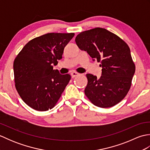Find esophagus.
I'll use <instances>...</instances> for the list:
<instances>
[{
    "mask_svg": "<svg viewBox=\"0 0 150 150\" xmlns=\"http://www.w3.org/2000/svg\"><path fill=\"white\" fill-rule=\"evenodd\" d=\"M80 75V73H79L76 72V71H73V72H72V73H71V77H72L73 78L77 77V76H78V75Z\"/></svg>",
    "mask_w": 150,
    "mask_h": 150,
    "instance_id": "1",
    "label": "esophagus"
}]
</instances>
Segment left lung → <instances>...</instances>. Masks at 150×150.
Instances as JSON below:
<instances>
[{
	"label": "left lung",
	"instance_id": "obj_1",
	"mask_svg": "<svg viewBox=\"0 0 150 150\" xmlns=\"http://www.w3.org/2000/svg\"><path fill=\"white\" fill-rule=\"evenodd\" d=\"M75 42L92 59L100 62V79L86 74V96L92 104L106 108L114 106L124 99L132 86L135 71L128 44L117 36L102 28H95L77 35Z\"/></svg>",
	"mask_w": 150,
	"mask_h": 150
}]
</instances>
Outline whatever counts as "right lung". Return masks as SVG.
Listing matches in <instances>:
<instances>
[{
  "label": "right lung",
  "instance_id": "add662e5",
  "mask_svg": "<svg viewBox=\"0 0 150 150\" xmlns=\"http://www.w3.org/2000/svg\"><path fill=\"white\" fill-rule=\"evenodd\" d=\"M74 33H49L29 41L13 62L15 88L25 103L37 111L52 109L71 80L53 65L62 59Z\"/></svg>",
  "mask_w": 150,
  "mask_h": 150
}]
</instances>
